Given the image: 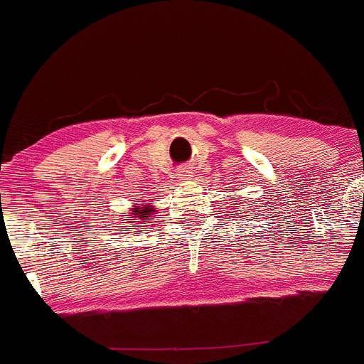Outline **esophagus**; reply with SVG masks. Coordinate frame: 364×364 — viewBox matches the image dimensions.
<instances>
[{"instance_id": "esophagus-1", "label": "esophagus", "mask_w": 364, "mask_h": 364, "mask_svg": "<svg viewBox=\"0 0 364 364\" xmlns=\"http://www.w3.org/2000/svg\"><path fill=\"white\" fill-rule=\"evenodd\" d=\"M193 177V170L187 166H182L181 170L177 171V178H181V181H187V178Z\"/></svg>"}]
</instances>
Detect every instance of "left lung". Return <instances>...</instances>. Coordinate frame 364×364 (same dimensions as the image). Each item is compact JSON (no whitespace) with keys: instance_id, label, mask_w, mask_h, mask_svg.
Instances as JSON below:
<instances>
[{"instance_id":"left-lung-1","label":"left lung","mask_w":364,"mask_h":364,"mask_svg":"<svg viewBox=\"0 0 364 364\" xmlns=\"http://www.w3.org/2000/svg\"><path fill=\"white\" fill-rule=\"evenodd\" d=\"M237 200H239V198H237ZM240 201H242V200H240ZM230 215H232V214H230ZM255 215V214H253Z\"/></svg>"}]
</instances>
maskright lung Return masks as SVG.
<instances>
[{
	"label": "right lung",
	"mask_w": 364,
	"mask_h": 364,
	"mask_svg": "<svg viewBox=\"0 0 364 364\" xmlns=\"http://www.w3.org/2000/svg\"><path fill=\"white\" fill-rule=\"evenodd\" d=\"M154 212L156 210H154V207H150V205H139V207H132V210L129 212L127 218L122 219V221H124V225H127L122 228V232L134 233V230L136 232H149V230H146V226H149L146 223H149V219L152 218ZM134 225L136 226V229L134 228ZM138 225L140 226L139 229L137 228Z\"/></svg>",
	"instance_id": "right-lung-1"
}]
</instances>
